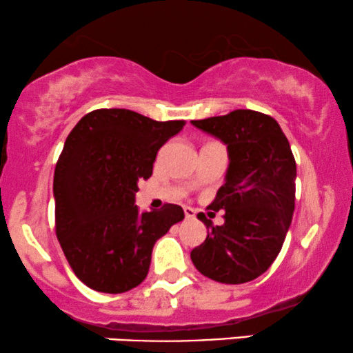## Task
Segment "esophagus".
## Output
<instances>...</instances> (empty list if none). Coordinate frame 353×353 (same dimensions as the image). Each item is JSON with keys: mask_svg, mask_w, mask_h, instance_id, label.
Returning a JSON list of instances; mask_svg holds the SVG:
<instances>
[{"mask_svg": "<svg viewBox=\"0 0 353 353\" xmlns=\"http://www.w3.org/2000/svg\"><path fill=\"white\" fill-rule=\"evenodd\" d=\"M196 216V210L193 208H185V217L186 219H193Z\"/></svg>", "mask_w": 353, "mask_h": 353, "instance_id": "obj_1", "label": "esophagus"}]
</instances>
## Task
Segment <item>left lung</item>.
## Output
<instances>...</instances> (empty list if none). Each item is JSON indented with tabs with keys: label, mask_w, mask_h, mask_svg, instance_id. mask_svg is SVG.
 Masks as SVG:
<instances>
[{
	"label": "left lung",
	"mask_w": 353,
	"mask_h": 353,
	"mask_svg": "<svg viewBox=\"0 0 353 353\" xmlns=\"http://www.w3.org/2000/svg\"><path fill=\"white\" fill-rule=\"evenodd\" d=\"M191 123L227 144L230 160L225 183L209 205L225 210V223L214 227L198 214L209 232L191 261L216 282H250L271 268L294 216L296 163L290 144L272 117L254 110Z\"/></svg>",
	"instance_id": "left-lung-1"
}]
</instances>
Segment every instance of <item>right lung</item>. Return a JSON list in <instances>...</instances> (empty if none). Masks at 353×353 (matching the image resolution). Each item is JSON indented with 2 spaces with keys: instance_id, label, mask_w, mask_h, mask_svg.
<instances>
[{
  "instance_id": "right-lung-1",
  "label": "right lung",
  "mask_w": 353,
  "mask_h": 353,
  "mask_svg": "<svg viewBox=\"0 0 353 353\" xmlns=\"http://www.w3.org/2000/svg\"><path fill=\"white\" fill-rule=\"evenodd\" d=\"M183 120L155 121L125 108L87 113L72 128L53 178L54 228L81 282L123 294L144 281L155 241L185 219L180 205L139 212L137 181Z\"/></svg>"
}]
</instances>
